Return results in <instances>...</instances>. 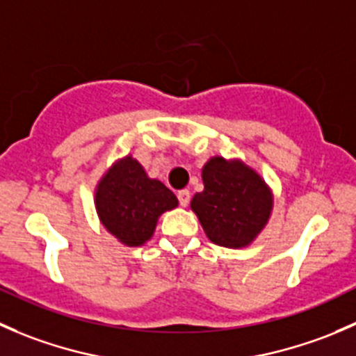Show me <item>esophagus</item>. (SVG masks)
Wrapping results in <instances>:
<instances>
[{"label":"esophagus","mask_w":356,"mask_h":356,"mask_svg":"<svg viewBox=\"0 0 356 356\" xmlns=\"http://www.w3.org/2000/svg\"><path fill=\"white\" fill-rule=\"evenodd\" d=\"M189 198H191V193H189L188 189H181V191L177 193V200L181 207H186V204L189 203Z\"/></svg>","instance_id":"34e87169"}]
</instances>
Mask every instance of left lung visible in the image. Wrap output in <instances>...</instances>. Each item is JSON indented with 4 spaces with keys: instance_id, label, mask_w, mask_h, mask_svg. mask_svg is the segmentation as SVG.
<instances>
[{
    "instance_id": "obj_1",
    "label": "left lung",
    "mask_w": 356,
    "mask_h": 356,
    "mask_svg": "<svg viewBox=\"0 0 356 356\" xmlns=\"http://www.w3.org/2000/svg\"><path fill=\"white\" fill-rule=\"evenodd\" d=\"M204 189L191 208L204 234L225 248L250 245L270 217L272 195L260 175L241 161L211 158L203 167Z\"/></svg>"
}]
</instances>
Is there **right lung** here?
<instances>
[{"instance_id": "obj_1", "label": "right lung", "mask_w": 356, "mask_h": 356, "mask_svg": "<svg viewBox=\"0 0 356 356\" xmlns=\"http://www.w3.org/2000/svg\"><path fill=\"white\" fill-rule=\"evenodd\" d=\"M175 207L174 193L160 181L149 179L131 156L117 161L96 189L99 220L127 246H141L148 241L158 217Z\"/></svg>"}]
</instances>
